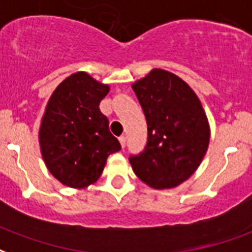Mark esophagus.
I'll return each instance as SVG.
<instances>
[{"instance_id":"obj_1","label":"esophagus","mask_w":252,"mask_h":252,"mask_svg":"<svg viewBox=\"0 0 252 252\" xmlns=\"http://www.w3.org/2000/svg\"><path fill=\"white\" fill-rule=\"evenodd\" d=\"M119 141H120L121 147H123V148H124V147H126V136H120V137H119Z\"/></svg>"}]
</instances>
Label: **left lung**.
I'll return each instance as SVG.
<instances>
[{"label": "left lung", "mask_w": 252, "mask_h": 252, "mask_svg": "<svg viewBox=\"0 0 252 252\" xmlns=\"http://www.w3.org/2000/svg\"><path fill=\"white\" fill-rule=\"evenodd\" d=\"M144 111L147 145L129 163L143 183L175 188L197 169L210 143V124L196 93L176 74L152 69L132 84Z\"/></svg>", "instance_id": "1"}]
</instances>
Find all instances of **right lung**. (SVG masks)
Returning <instances> with one entry per match:
<instances>
[{"label":"right lung","mask_w":252,"mask_h":252,"mask_svg":"<svg viewBox=\"0 0 252 252\" xmlns=\"http://www.w3.org/2000/svg\"><path fill=\"white\" fill-rule=\"evenodd\" d=\"M108 92L109 85L77 72L60 84L46 104L38 132L41 155L49 172L66 187L96 183L108 156L120 151L98 108Z\"/></svg>","instance_id":"1"}]
</instances>
